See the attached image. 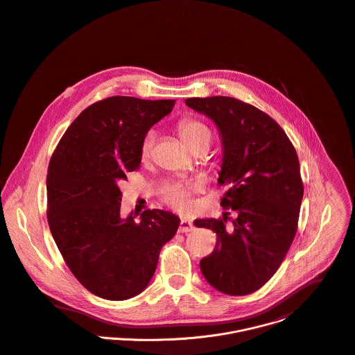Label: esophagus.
Wrapping results in <instances>:
<instances>
[{
  "instance_id": "34e87169",
  "label": "esophagus",
  "mask_w": 355,
  "mask_h": 355,
  "mask_svg": "<svg viewBox=\"0 0 355 355\" xmlns=\"http://www.w3.org/2000/svg\"><path fill=\"white\" fill-rule=\"evenodd\" d=\"M193 229H195V226H193L192 222L185 220V219H182V220L180 222V227H178V232H180V233H188V232H192Z\"/></svg>"
}]
</instances>
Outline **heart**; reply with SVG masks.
Returning a JSON list of instances; mask_svg holds the SVG:
<instances>
[{
    "label": "heart",
    "mask_w": 355,
    "mask_h": 355,
    "mask_svg": "<svg viewBox=\"0 0 355 355\" xmlns=\"http://www.w3.org/2000/svg\"><path fill=\"white\" fill-rule=\"evenodd\" d=\"M178 135L182 142L191 150L199 145H209L211 142V132L210 129L198 119H184L178 125ZM155 145V135L153 132H148L142 139L140 156L142 160H148L152 155V149ZM162 199L166 205L180 210L188 211L192 209V187L173 184L166 187L162 191Z\"/></svg>",
    "instance_id": "heart-1"
}]
</instances>
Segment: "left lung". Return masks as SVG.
Wrapping results in <instances>:
<instances>
[{
    "instance_id": "1",
    "label": "left lung",
    "mask_w": 355,
    "mask_h": 355,
    "mask_svg": "<svg viewBox=\"0 0 355 355\" xmlns=\"http://www.w3.org/2000/svg\"><path fill=\"white\" fill-rule=\"evenodd\" d=\"M185 104L219 129L223 159L218 184L229 185L220 206L233 211V218L225 213L195 220L216 233L200 270L222 293H252L277 272L297 230L303 182L296 150L273 118L241 100L192 97ZM227 220L232 228L225 227Z\"/></svg>"
}]
</instances>
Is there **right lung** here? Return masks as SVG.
Wrapping results in <instances>:
<instances>
[{
    "label": "right lung",
    "instance_id": "1",
    "mask_svg": "<svg viewBox=\"0 0 355 355\" xmlns=\"http://www.w3.org/2000/svg\"><path fill=\"white\" fill-rule=\"evenodd\" d=\"M175 100L112 96L83 110L58 144L48 167V223L75 279L108 300L139 295L150 282L162 247L180 218L145 210L121 216L119 182L139 170L148 130Z\"/></svg>",
    "mask_w": 355,
    "mask_h": 355
}]
</instances>
